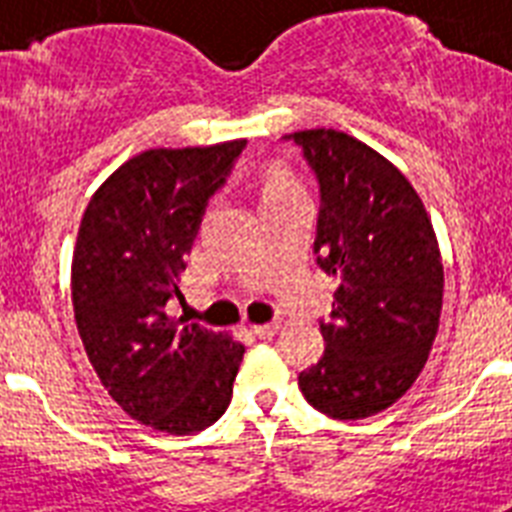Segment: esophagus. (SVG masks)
Returning a JSON list of instances; mask_svg holds the SVG:
<instances>
[{
	"label": "esophagus",
	"mask_w": 512,
	"mask_h": 512,
	"mask_svg": "<svg viewBox=\"0 0 512 512\" xmlns=\"http://www.w3.org/2000/svg\"><path fill=\"white\" fill-rule=\"evenodd\" d=\"M279 327H281L279 321H273V324H255V327H252V332H255L257 337H263V340H265V337L276 335V332H279Z\"/></svg>",
	"instance_id": "obj_1"
}]
</instances>
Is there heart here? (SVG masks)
Masks as SVG:
<instances>
[{"label": "heart", "mask_w": 512, "mask_h": 512, "mask_svg": "<svg viewBox=\"0 0 512 512\" xmlns=\"http://www.w3.org/2000/svg\"><path fill=\"white\" fill-rule=\"evenodd\" d=\"M292 185H297L295 180H292V175H287L284 170H273L271 175H268V183H265V193H273V191H284V188H292Z\"/></svg>", "instance_id": "1"}]
</instances>
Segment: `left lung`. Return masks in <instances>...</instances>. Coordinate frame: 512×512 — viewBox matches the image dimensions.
Returning a JSON list of instances; mask_svg holds the SVG:
<instances>
[{
    "label": "left lung",
    "instance_id": "8db88e82",
    "mask_svg": "<svg viewBox=\"0 0 512 512\" xmlns=\"http://www.w3.org/2000/svg\"><path fill=\"white\" fill-rule=\"evenodd\" d=\"M321 185L316 255L340 287L327 350L300 390L335 420H364L412 388L444 303V263L425 204L396 164L348 132L287 135Z\"/></svg>",
    "mask_w": 512,
    "mask_h": 512
}]
</instances>
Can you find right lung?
<instances>
[{"instance_id": "1", "label": "right lung", "mask_w": 512, "mask_h": 512, "mask_svg": "<svg viewBox=\"0 0 512 512\" xmlns=\"http://www.w3.org/2000/svg\"><path fill=\"white\" fill-rule=\"evenodd\" d=\"M247 140L151 148L106 177L84 209L74 319L92 369L132 420L191 436L220 420L244 345L167 313L209 196Z\"/></svg>"}]
</instances>
